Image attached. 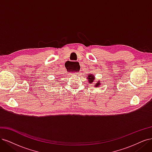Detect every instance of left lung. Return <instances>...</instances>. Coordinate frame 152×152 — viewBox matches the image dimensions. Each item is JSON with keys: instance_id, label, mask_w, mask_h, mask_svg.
<instances>
[{"instance_id": "1", "label": "left lung", "mask_w": 152, "mask_h": 152, "mask_svg": "<svg viewBox=\"0 0 152 152\" xmlns=\"http://www.w3.org/2000/svg\"><path fill=\"white\" fill-rule=\"evenodd\" d=\"M87 79H88V82L89 84H93L94 81L95 80V77H94V75L92 74V73H89V74L88 75V77H87ZM101 85V83H100V81H98L96 83L94 84V87H98L99 86Z\"/></svg>"}]
</instances>
